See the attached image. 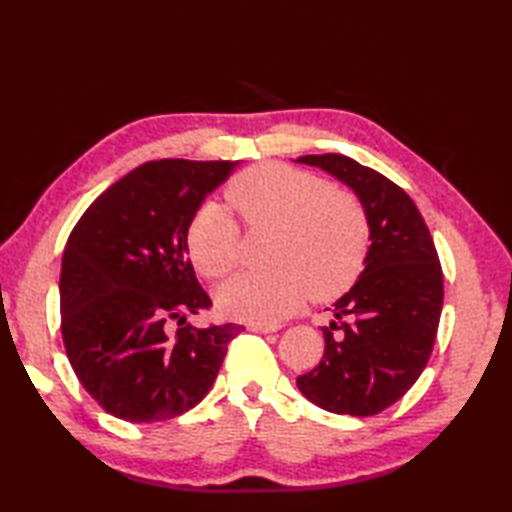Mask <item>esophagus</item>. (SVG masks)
Here are the masks:
<instances>
[{"label":"esophagus","mask_w":512,"mask_h":512,"mask_svg":"<svg viewBox=\"0 0 512 512\" xmlns=\"http://www.w3.org/2000/svg\"><path fill=\"white\" fill-rule=\"evenodd\" d=\"M246 328L250 332H257V334H273L281 328V325H277V323H248Z\"/></svg>","instance_id":"34e87169"}]
</instances>
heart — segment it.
I'll list each match as a JSON object with an SVG mask.
<instances>
[{"instance_id":"1","label":"heart","mask_w":512,"mask_h":512,"mask_svg":"<svg viewBox=\"0 0 512 512\" xmlns=\"http://www.w3.org/2000/svg\"><path fill=\"white\" fill-rule=\"evenodd\" d=\"M228 202L253 231H275L268 270L239 273L217 292L224 314L250 323H277L310 295L332 299L361 275L369 224L352 193L332 189L312 173L262 165L237 176ZM187 246L200 275L220 279L237 262L239 228L222 204L193 215Z\"/></svg>"}]
</instances>
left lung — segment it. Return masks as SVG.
Masks as SVG:
<instances>
[{
	"mask_svg": "<svg viewBox=\"0 0 512 512\" xmlns=\"http://www.w3.org/2000/svg\"><path fill=\"white\" fill-rule=\"evenodd\" d=\"M295 162L350 187L369 224L363 273L328 308L323 358L297 387L325 411L374 416L407 394L436 343L444 297L436 246L418 206L383 173L341 154Z\"/></svg>",
	"mask_w": 512,
	"mask_h": 512,
	"instance_id": "obj_1",
	"label": "left lung"
}]
</instances>
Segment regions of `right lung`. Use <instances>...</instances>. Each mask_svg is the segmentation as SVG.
<instances>
[{
    "mask_svg": "<svg viewBox=\"0 0 512 512\" xmlns=\"http://www.w3.org/2000/svg\"><path fill=\"white\" fill-rule=\"evenodd\" d=\"M239 160H154L92 202L61 262V334L85 391L114 418L158 422L209 394L244 325L193 328L211 306L189 262L187 231ZM181 328L168 330V319Z\"/></svg>",
    "mask_w": 512,
    "mask_h": 512,
    "instance_id": "add662e5",
    "label": "right lung"
}]
</instances>
